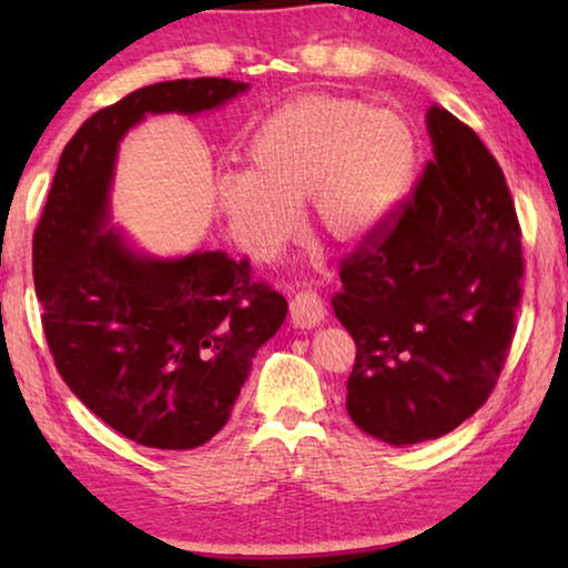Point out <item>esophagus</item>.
<instances>
[{
	"label": "esophagus",
	"instance_id": "esophagus-1",
	"mask_svg": "<svg viewBox=\"0 0 568 568\" xmlns=\"http://www.w3.org/2000/svg\"><path fill=\"white\" fill-rule=\"evenodd\" d=\"M323 315H325V307H323L321 295L311 291V287L293 295L291 321L295 328H315V325L323 321Z\"/></svg>",
	"mask_w": 568,
	"mask_h": 568
}]
</instances>
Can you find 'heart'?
I'll use <instances>...</instances> for the list:
<instances>
[{
  "instance_id": "b5f03b06",
  "label": "heart",
  "mask_w": 568,
  "mask_h": 568,
  "mask_svg": "<svg viewBox=\"0 0 568 568\" xmlns=\"http://www.w3.org/2000/svg\"><path fill=\"white\" fill-rule=\"evenodd\" d=\"M250 170L220 172L213 207L253 261H273L297 230V205L331 243L353 245L396 213L416 175L418 142L396 112L305 94L267 114L247 145Z\"/></svg>"
}]
</instances>
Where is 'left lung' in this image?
<instances>
[{
    "instance_id": "1",
    "label": "left lung",
    "mask_w": 568,
    "mask_h": 568,
    "mask_svg": "<svg viewBox=\"0 0 568 568\" xmlns=\"http://www.w3.org/2000/svg\"><path fill=\"white\" fill-rule=\"evenodd\" d=\"M434 158L341 261L333 313L355 341L351 420L390 446L450 434L496 388L521 303V225L488 148L428 110Z\"/></svg>"
}]
</instances>
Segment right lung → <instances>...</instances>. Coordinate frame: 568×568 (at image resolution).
Here are the masks:
<instances>
[{
	"mask_svg": "<svg viewBox=\"0 0 568 568\" xmlns=\"http://www.w3.org/2000/svg\"><path fill=\"white\" fill-rule=\"evenodd\" d=\"M245 90L197 77L148 84L98 110L64 145L34 227V291L57 371L94 416L148 448H195L225 426L287 303L253 281L247 257L152 261L102 233L114 155L145 112H203Z\"/></svg>",
	"mask_w": 568,
	"mask_h": 568,
	"instance_id": "add662e5",
	"label": "right lung"
}]
</instances>
